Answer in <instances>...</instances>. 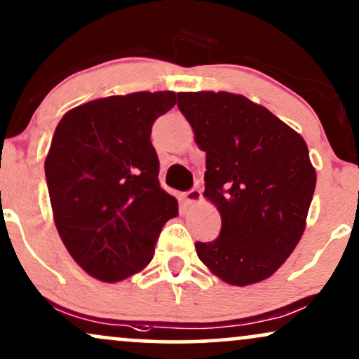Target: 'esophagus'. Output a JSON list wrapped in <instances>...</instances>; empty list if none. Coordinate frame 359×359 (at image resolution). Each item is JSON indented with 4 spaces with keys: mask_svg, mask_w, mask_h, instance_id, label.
I'll list each match as a JSON object with an SVG mask.
<instances>
[{
    "mask_svg": "<svg viewBox=\"0 0 359 359\" xmlns=\"http://www.w3.org/2000/svg\"><path fill=\"white\" fill-rule=\"evenodd\" d=\"M184 198L187 203H197L202 201V192L198 189H190L184 194Z\"/></svg>",
    "mask_w": 359,
    "mask_h": 359,
    "instance_id": "esophagus-1",
    "label": "esophagus"
}]
</instances>
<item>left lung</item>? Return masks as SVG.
<instances>
[{"instance_id": "8db88e82", "label": "left lung", "mask_w": 359, "mask_h": 359, "mask_svg": "<svg viewBox=\"0 0 359 359\" xmlns=\"http://www.w3.org/2000/svg\"><path fill=\"white\" fill-rule=\"evenodd\" d=\"M177 106L205 157V192L219 208L220 235L195 242L203 265L230 285L257 283L300 242L316 174L300 134L250 99L179 93Z\"/></svg>"}]
</instances>
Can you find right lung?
<instances>
[{"mask_svg":"<svg viewBox=\"0 0 359 359\" xmlns=\"http://www.w3.org/2000/svg\"><path fill=\"white\" fill-rule=\"evenodd\" d=\"M172 90L96 99L59 121L44 172L54 222L76 263L114 283L154 257L167 220L179 213L161 189L152 124L175 106Z\"/></svg>","mask_w":359,"mask_h":359,"instance_id":"right-lung-1","label":"right lung"}]
</instances>
